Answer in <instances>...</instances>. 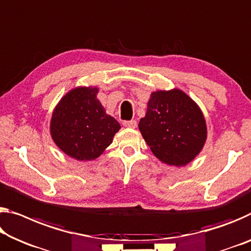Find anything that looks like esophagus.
Wrapping results in <instances>:
<instances>
[{
	"label": "esophagus",
	"instance_id": "esophagus-1",
	"mask_svg": "<svg viewBox=\"0 0 251 251\" xmlns=\"http://www.w3.org/2000/svg\"><path fill=\"white\" fill-rule=\"evenodd\" d=\"M123 125H124L125 127H129V128H135V127H136V125H137V123H136V121H124L123 122Z\"/></svg>",
	"mask_w": 251,
	"mask_h": 251
}]
</instances>
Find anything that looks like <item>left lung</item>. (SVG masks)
Listing matches in <instances>:
<instances>
[{"label": "left lung", "mask_w": 251, "mask_h": 251, "mask_svg": "<svg viewBox=\"0 0 251 251\" xmlns=\"http://www.w3.org/2000/svg\"><path fill=\"white\" fill-rule=\"evenodd\" d=\"M138 127L155 156L174 166L192 161L206 138L203 114L178 89L151 95L146 115Z\"/></svg>", "instance_id": "1"}]
</instances>
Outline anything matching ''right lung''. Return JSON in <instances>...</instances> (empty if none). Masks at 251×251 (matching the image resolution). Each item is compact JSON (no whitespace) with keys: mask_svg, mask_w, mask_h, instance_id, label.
Masks as SVG:
<instances>
[{"mask_svg":"<svg viewBox=\"0 0 251 251\" xmlns=\"http://www.w3.org/2000/svg\"><path fill=\"white\" fill-rule=\"evenodd\" d=\"M98 89L80 87L63 97L51 118V136L62 152L79 161L95 160L113 142L119 123L105 113Z\"/></svg>","mask_w":251,"mask_h":251,"instance_id":"right-lung-1","label":"right lung"}]
</instances>
